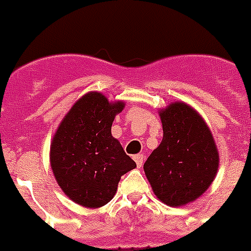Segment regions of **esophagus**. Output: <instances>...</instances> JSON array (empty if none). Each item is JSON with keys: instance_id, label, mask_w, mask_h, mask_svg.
I'll return each mask as SVG.
<instances>
[{"instance_id": "34e87169", "label": "esophagus", "mask_w": 251, "mask_h": 251, "mask_svg": "<svg viewBox=\"0 0 251 251\" xmlns=\"http://www.w3.org/2000/svg\"><path fill=\"white\" fill-rule=\"evenodd\" d=\"M134 160H135V163H137L138 168H141L142 165H143V161H145V155L138 153V155H135V156H134Z\"/></svg>"}]
</instances>
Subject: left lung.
<instances>
[{
    "instance_id": "8db88e82",
    "label": "left lung",
    "mask_w": 251,
    "mask_h": 251,
    "mask_svg": "<svg viewBox=\"0 0 251 251\" xmlns=\"http://www.w3.org/2000/svg\"><path fill=\"white\" fill-rule=\"evenodd\" d=\"M163 141L143 169L153 193L167 206L179 207L210 187L219 168V152L202 116L185 102L159 112Z\"/></svg>"
}]
</instances>
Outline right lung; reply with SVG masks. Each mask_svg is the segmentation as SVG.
Returning <instances> with one entry per match:
<instances>
[{"mask_svg":"<svg viewBox=\"0 0 251 251\" xmlns=\"http://www.w3.org/2000/svg\"><path fill=\"white\" fill-rule=\"evenodd\" d=\"M125 102L88 92L72 106L50 145V167L73 202L98 208L112 201L121 176L137 167L112 137V124Z\"/></svg>","mask_w":251,"mask_h":251,"instance_id":"1","label":"right lung"}]
</instances>
